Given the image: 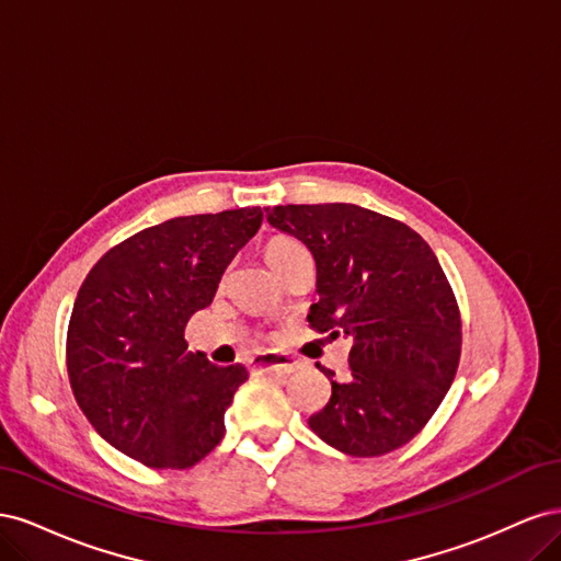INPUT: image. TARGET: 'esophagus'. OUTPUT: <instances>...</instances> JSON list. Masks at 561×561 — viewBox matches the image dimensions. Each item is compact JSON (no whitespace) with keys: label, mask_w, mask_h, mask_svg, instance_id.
Returning <instances> with one entry per match:
<instances>
[{"label":"esophagus","mask_w":561,"mask_h":561,"mask_svg":"<svg viewBox=\"0 0 561 561\" xmlns=\"http://www.w3.org/2000/svg\"><path fill=\"white\" fill-rule=\"evenodd\" d=\"M252 367L260 371H271V375H293V371L299 369V363L280 353H262L252 360Z\"/></svg>","instance_id":"obj_1"}]
</instances>
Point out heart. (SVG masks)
<instances>
[{
  "label": "heart",
  "instance_id": "b5f03b06",
  "mask_svg": "<svg viewBox=\"0 0 561 561\" xmlns=\"http://www.w3.org/2000/svg\"><path fill=\"white\" fill-rule=\"evenodd\" d=\"M301 250H304L301 243H297L293 239H285V236H276V239L266 241V245H264V260L278 274V271L283 268V264L290 260V257H295V254L301 252Z\"/></svg>",
  "mask_w": 561,
  "mask_h": 561
}]
</instances>
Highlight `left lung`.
Returning a JSON list of instances; mask_svg holds the SVG:
<instances>
[{
	"label": "left lung",
	"instance_id": "1",
	"mask_svg": "<svg viewBox=\"0 0 561 561\" xmlns=\"http://www.w3.org/2000/svg\"><path fill=\"white\" fill-rule=\"evenodd\" d=\"M271 227L316 260L309 322L351 339L348 379L332 383L311 431L348 456L393 451L426 426L461 358V316L435 252L407 225L353 203L266 208Z\"/></svg>",
	"mask_w": 561,
	"mask_h": 561
}]
</instances>
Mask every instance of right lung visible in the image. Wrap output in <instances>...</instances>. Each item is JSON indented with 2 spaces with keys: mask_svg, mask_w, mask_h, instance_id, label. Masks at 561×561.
<instances>
[{
  "mask_svg": "<svg viewBox=\"0 0 561 561\" xmlns=\"http://www.w3.org/2000/svg\"><path fill=\"white\" fill-rule=\"evenodd\" d=\"M260 208L175 217L112 248L81 283L67 328V375L98 435L149 468H192L225 437L248 371L190 353L184 328L213 304Z\"/></svg>",
  "mask_w": 561,
  "mask_h": 561,
  "instance_id": "1",
  "label": "right lung"
}]
</instances>
